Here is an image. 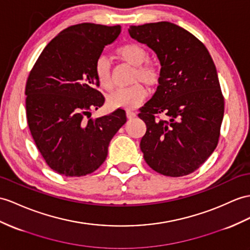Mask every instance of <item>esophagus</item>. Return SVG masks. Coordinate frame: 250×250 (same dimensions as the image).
I'll return each instance as SVG.
<instances>
[{"label":"esophagus","mask_w":250,"mask_h":250,"mask_svg":"<svg viewBox=\"0 0 250 250\" xmlns=\"http://www.w3.org/2000/svg\"><path fill=\"white\" fill-rule=\"evenodd\" d=\"M126 115H127V118H128V119H133L136 117V112H133L131 110H127Z\"/></svg>","instance_id":"esophagus-1"}]
</instances>
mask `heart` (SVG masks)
Masks as SVG:
<instances>
[{"mask_svg":"<svg viewBox=\"0 0 250 250\" xmlns=\"http://www.w3.org/2000/svg\"><path fill=\"white\" fill-rule=\"evenodd\" d=\"M117 57L128 64L135 66L132 83L142 82L146 86L155 87L160 82L161 71L156 63L148 62V53L137 43L124 44L115 51ZM94 72L99 84L107 91L113 87L111 64L105 56H100L94 64ZM147 91L141 83H135L128 88L120 89L109 96V105L112 108L132 109L138 107L145 100Z\"/></svg>","mask_w":250,"mask_h":250,"instance_id":"obj_1","label":"heart"}]
</instances>
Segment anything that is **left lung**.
<instances>
[{
    "instance_id": "left-lung-1",
    "label": "left lung",
    "mask_w": 250,
    "mask_h": 250,
    "mask_svg": "<svg viewBox=\"0 0 250 250\" xmlns=\"http://www.w3.org/2000/svg\"><path fill=\"white\" fill-rule=\"evenodd\" d=\"M128 33L150 47L161 65L159 86L138 114L146 124L140 142L144 160L162 175L191 174L220 138L224 97L215 64L203 42L174 23L131 25ZM159 113L168 119L156 118Z\"/></svg>"
}]
</instances>
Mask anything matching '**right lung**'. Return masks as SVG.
I'll list each match as a JSON object with an SVG mask.
<instances>
[{
	"mask_svg": "<svg viewBox=\"0 0 250 250\" xmlns=\"http://www.w3.org/2000/svg\"><path fill=\"white\" fill-rule=\"evenodd\" d=\"M120 33V25H72L52 39L29 73L27 124L46 164L60 175L79 177L96 171L126 123L123 109L91 119V111L105 103L96 89L95 62Z\"/></svg>",
	"mask_w": 250,
	"mask_h": 250,
	"instance_id": "right-lung-1",
	"label": "right lung"
}]
</instances>
